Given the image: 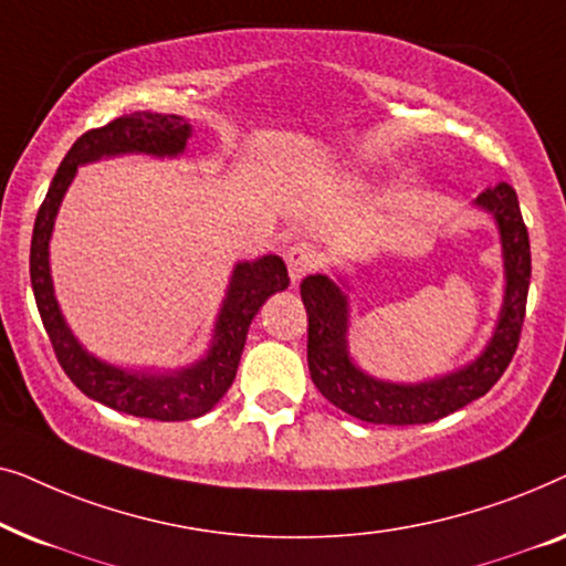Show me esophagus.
Here are the masks:
<instances>
[{
    "instance_id": "34e87169",
    "label": "esophagus",
    "mask_w": 566,
    "mask_h": 566,
    "mask_svg": "<svg viewBox=\"0 0 566 566\" xmlns=\"http://www.w3.org/2000/svg\"><path fill=\"white\" fill-rule=\"evenodd\" d=\"M285 265H289V275L293 285H296L301 277L314 273L316 265H319V258L308 244H293L289 252H285Z\"/></svg>"
}]
</instances>
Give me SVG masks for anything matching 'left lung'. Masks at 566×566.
Segmentation results:
<instances>
[{"label": "left lung", "instance_id": "left-lung-1", "mask_svg": "<svg viewBox=\"0 0 566 566\" xmlns=\"http://www.w3.org/2000/svg\"><path fill=\"white\" fill-rule=\"evenodd\" d=\"M474 206L492 213L500 229L505 298L492 339L469 366L420 384H394L368 376L347 350L350 306L343 281L308 275L301 281V298L308 314L306 358L312 381L324 399L343 412L374 424H424L484 397L513 360L521 343L525 301L531 283V242L515 190L507 182L486 188Z\"/></svg>", "mask_w": 566, "mask_h": 566}]
</instances>
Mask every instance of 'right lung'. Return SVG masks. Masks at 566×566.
Returning <instances> with one entry per match:
<instances>
[{
  "label": "right lung",
  "instance_id": "add662e5",
  "mask_svg": "<svg viewBox=\"0 0 566 566\" xmlns=\"http://www.w3.org/2000/svg\"><path fill=\"white\" fill-rule=\"evenodd\" d=\"M190 134V123L180 115L149 111L123 115L103 128H92L82 134L61 161L59 172L53 175L43 206L38 208L33 242H30V283H33L43 327L49 332L53 353H56L64 374L72 378L76 389L99 405L118 409L123 415L159 422L196 420L219 405V399L229 391L237 376L239 358H242L247 343V329H250L254 314L275 291L289 289L291 281L285 262L277 254L237 262L227 298H223L219 319H216L211 347L203 358L188 368L169 370V374H146V370L111 366L80 345V339L74 337L64 314H61L56 296H53L49 242L59 206L74 180L76 167L103 157H118V154L180 157Z\"/></svg>",
  "mask_w": 566,
  "mask_h": 566
}]
</instances>
